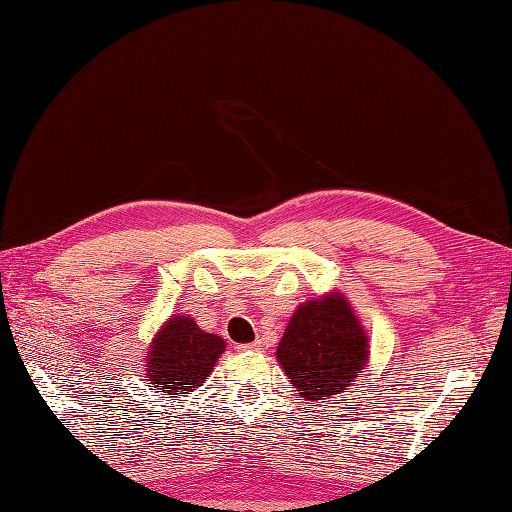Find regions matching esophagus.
Wrapping results in <instances>:
<instances>
[{"instance_id": "34e87169", "label": "esophagus", "mask_w": 512, "mask_h": 512, "mask_svg": "<svg viewBox=\"0 0 512 512\" xmlns=\"http://www.w3.org/2000/svg\"><path fill=\"white\" fill-rule=\"evenodd\" d=\"M259 347H262L259 343H244V345H239L237 350H239V352H257Z\"/></svg>"}]
</instances>
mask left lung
I'll use <instances>...</instances> for the list:
<instances>
[{"instance_id": "1", "label": "left lung", "mask_w": 512, "mask_h": 512, "mask_svg": "<svg viewBox=\"0 0 512 512\" xmlns=\"http://www.w3.org/2000/svg\"><path fill=\"white\" fill-rule=\"evenodd\" d=\"M301 398L325 402L354 383L369 358L367 334L341 292L301 303L277 347Z\"/></svg>"}]
</instances>
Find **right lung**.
<instances>
[{
  "label": "right lung",
  "mask_w": 512,
  "mask_h": 512,
  "mask_svg": "<svg viewBox=\"0 0 512 512\" xmlns=\"http://www.w3.org/2000/svg\"><path fill=\"white\" fill-rule=\"evenodd\" d=\"M224 347L222 336L204 332L191 317L178 314L162 325L151 341L145 380L149 387L160 389L162 396L187 394L202 387Z\"/></svg>",
  "instance_id": "obj_1"
}]
</instances>
